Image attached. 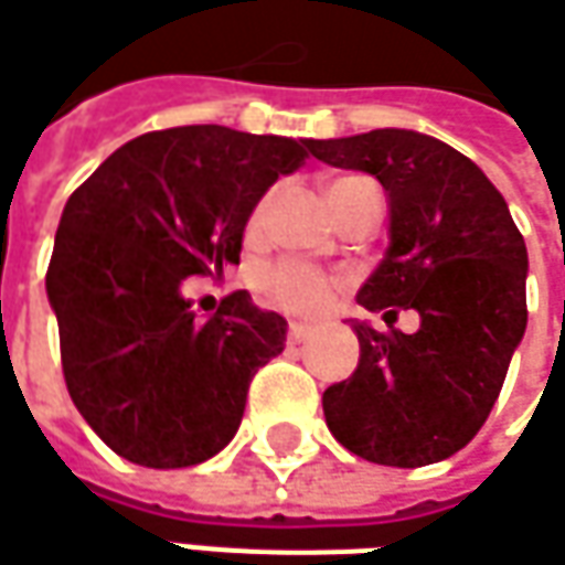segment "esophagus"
Here are the masks:
<instances>
[{
	"label": "esophagus",
	"mask_w": 565,
	"mask_h": 565,
	"mask_svg": "<svg viewBox=\"0 0 565 565\" xmlns=\"http://www.w3.org/2000/svg\"><path fill=\"white\" fill-rule=\"evenodd\" d=\"M309 334H312V328H309V324H300V321H290V328H287V341L290 343H302Z\"/></svg>",
	"instance_id": "obj_1"
}]
</instances>
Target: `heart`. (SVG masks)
I'll use <instances>...</instances> for the list:
<instances>
[{"label": "heart", "instance_id": "heart-1", "mask_svg": "<svg viewBox=\"0 0 565 565\" xmlns=\"http://www.w3.org/2000/svg\"><path fill=\"white\" fill-rule=\"evenodd\" d=\"M328 205L334 212V218L341 215L343 209L350 203H356L360 196H372L375 203H381V193L375 190L372 181L365 178H341V181H331L328 190ZM268 209H271V193H265L256 200L249 218H246V237H259L268 218ZM338 281L331 275H324L316 265H306L300 259H281V263L268 265L263 275H259V297L268 306L290 312V316H319L321 309L328 306L331 294H334Z\"/></svg>", "mask_w": 565, "mask_h": 565}]
</instances>
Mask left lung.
<instances>
[{
    "label": "left lung",
    "mask_w": 565,
    "mask_h": 565,
    "mask_svg": "<svg viewBox=\"0 0 565 565\" xmlns=\"http://www.w3.org/2000/svg\"><path fill=\"white\" fill-rule=\"evenodd\" d=\"M334 168L369 171L391 200V246L360 306L416 334L356 324L360 365L321 397L328 431L356 457L416 469L454 457L491 416L525 334V241L484 171L416 130L312 140Z\"/></svg>",
    "instance_id": "obj_1"
}]
</instances>
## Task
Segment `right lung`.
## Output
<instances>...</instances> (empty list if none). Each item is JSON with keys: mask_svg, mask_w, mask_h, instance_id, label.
Masks as SVG:
<instances>
[{"mask_svg": "<svg viewBox=\"0 0 565 565\" xmlns=\"http://www.w3.org/2000/svg\"><path fill=\"white\" fill-rule=\"evenodd\" d=\"M309 147L222 125L152 130L68 196L46 294L71 399L118 457L184 469L237 435L249 381L284 350L287 321L246 290L200 321L181 281L241 263L253 205Z\"/></svg>", "mask_w": 565, "mask_h": 565, "instance_id": "right-lung-1", "label": "right lung"}]
</instances>
